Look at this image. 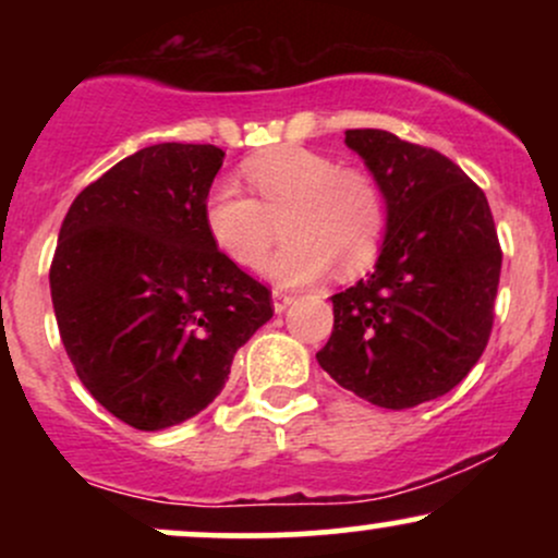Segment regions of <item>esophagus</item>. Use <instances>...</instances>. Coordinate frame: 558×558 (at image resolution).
I'll list each match as a JSON object with an SVG mask.
<instances>
[{"label": "esophagus", "mask_w": 558, "mask_h": 558, "mask_svg": "<svg viewBox=\"0 0 558 558\" xmlns=\"http://www.w3.org/2000/svg\"><path fill=\"white\" fill-rule=\"evenodd\" d=\"M293 304V293H286V291H280V288H275L272 291V306H275V312H286L288 306Z\"/></svg>", "instance_id": "esophagus-1"}]
</instances>
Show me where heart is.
Returning <instances> with one entry per match:
<instances>
[{
  "instance_id": "obj_1",
  "label": "heart",
  "mask_w": 558,
  "mask_h": 558,
  "mask_svg": "<svg viewBox=\"0 0 558 558\" xmlns=\"http://www.w3.org/2000/svg\"><path fill=\"white\" fill-rule=\"evenodd\" d=\"M257 198L217 181L204 198V228L239 267H257L283 226V246L265 262L280 286L317 280L336 267L351 275L375 259L386 228L380 189L367 172L304 146H280L241 165Z\"/></svg>"
}]
</instances>
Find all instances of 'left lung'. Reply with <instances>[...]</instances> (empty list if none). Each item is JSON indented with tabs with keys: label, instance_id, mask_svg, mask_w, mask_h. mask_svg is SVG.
I'll return each instance as SVG.
<instances>
[{
	"label": "left lung",
	"instance_id": "8db88e82",
	"mask_svg": "<svg viewBox=\"0 0 558 558\" xmlns=\"http://www.w3.org/2000/svg\"><path fill=\"white\" fill-rule=\"evenodd\" d=\"M386 198L375 272L332 299L319 367L383 409H412L464 380L488 345L501 246L483 189L459 165L388 131H345Z\"/></svg>",
	"mask_w": 558,
	"mask_h": 558
}]
</instances>
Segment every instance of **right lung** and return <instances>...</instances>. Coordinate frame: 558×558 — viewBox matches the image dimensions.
I'll return each instance as SVG.
<instances>
[{
  "label": "right lung",
  "mask_w": 558,
  "mask_h": 558,
  "mask_svg": "<svg viewBox=\"0 0 558 558\" xmlns=\"http://www.w3.org/2000/svg\"><path fill=\"white\" fill-rule=\"evenodd\" d=\"M226 151L155 144L81 191L60 228L49 286L81 383L136 430L207 409L235 351L272 317L267 286L204 228Z\"/></svg>",
  "instance_id": "obj_1"
}]
</instances>
